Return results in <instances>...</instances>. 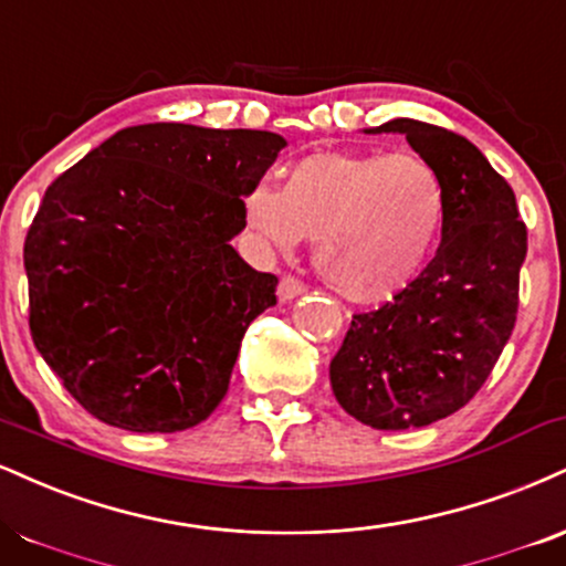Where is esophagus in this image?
I'll use <instances>...</instances> for the list:
<instances>
[{
	"instance_id": "obj_1",
	"label": "esophagus",
	"mask_w": 566,
	"mask_h": 566,
	"mask_svg": "<svg viewBox=\"0 0 566 566\" xmlns=\"http://www.w3.org/2000/svg\"><path fill=\"white\" fill-rule=\"evenodd\" d=\"M303 292H305V284L295 276H282V282H279V287H276V295L282 303L295 301V297L303 295Z\"/></svg>"
}]
</instances>
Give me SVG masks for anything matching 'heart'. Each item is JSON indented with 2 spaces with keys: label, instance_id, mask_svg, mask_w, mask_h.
<instances>
[{
  "label": "heart",
  "instance_id": "b5f03b06",
  "mask_svg": "<svg viewBox=\"0 0 566 566\" xmlns=\"http://www.w3.org/2000/svg\"><path fill=\"white\" fill-rule=\"evenodd\" d=\"M244 218L258 242L290 255L316 240L318 274L356 305H385L419 282L448 221L446 181L411 153H316L279 192L250 189Z\"/></svg>",
  "mask_w": 566,
  "mask_h": 566
}]
</instances>
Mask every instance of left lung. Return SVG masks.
Instances as JSON below:
<instances>
[{
	"label": "left lung",
	"mask_w": 566,
	"mask_h": 566,
	"mask_svg": "<svg viewBox=\"0 0 566 566\" xmlns=\"http://www.w3.org/2000/svg\"><path fill=\"white\" fill-rule=\"evenodd\" d=\"M366 134H403L446 181L448 221L411 290L353 316L329 364L337 403L374 430H411L467 406L512 337L527 255L516 197L464 136L395 118Z\"/></svg>",
	"instance_id": "left-lung-1"
}]
</instances>
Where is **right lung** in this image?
<instances>
[{
    "label": "right lung",
    "mask_w": 566,
    "mask_h": 566,
    "mask_svg": "<svg viewBox=\"0 0 566 566\" xmlns=\"http://www.w3.org/2000/svg\"><path fill=\"white\" fill-rule=\"evenodd\" d=\"M287 139L145 124L113 134L44 192L25 237L31 337L92 417L181 432L229 390L276 276L231 248L244 197Z\"/></svg>",
    "instance_id": "obj_1"
}]
</instances>
